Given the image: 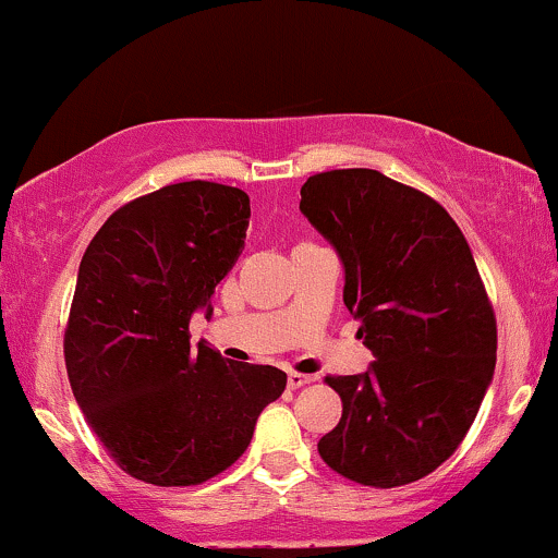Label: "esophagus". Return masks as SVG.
I'll return each instance as SVG.
<instances>
[{
  "label": "esophagus",
  "instance_id": "34e87169",
  "mask_svg": "<svg viewBox=\"0 0 558 558\" xmlns=\"http://www.w3.org/2000/svg\"><path fill=\"white\" fill-rule=\"evenodd\" d=\"M317 377L315 375H301V373H288V388H301V386H310V383H315Z\"/></svg>",
  "mask_w": 558,
  "mask_h": 558
}]
</instances>
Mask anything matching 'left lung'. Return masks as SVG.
<instances>
[{
  "label": "left lung",
  "instance_id": "8db88e82",
  "mask_svg": "<svg viewBox=\"0 0 558 558\" xmlns=\"http://www.w3.org/2000/svg\"><path fill=\"white\" fill-rule=\"evenodd\" d=\"M301 215L343 265V304L375 362L328 377L341 422L317 444L338 475L396 488L457 451L496 369V317L451 215L417 189L367 168L301 185Z\"/></svg>",
  "mask_w": 558,
  "mask_h": 558
}]
</instances>
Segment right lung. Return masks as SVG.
<instances>
[{
	"label": "right lung",
	"mask_w": 558,
	"mask_h": 558,
	"mask_svg": "<svg viewBox=\"0 0 558 558\" xmlns=\"http://www.w3.org/2000/svg\"><path fill=\"white\" fill-rule=\"evenodd\" d=\"M248 217L241 189L172 183L110 215L83 254L65 330L70 388L131 477L170 488L220 475L286 390L283 369L191 345V317L213 315Z\"/></svg>",
	"instance_id": "obj_1"
}]
</instances>
